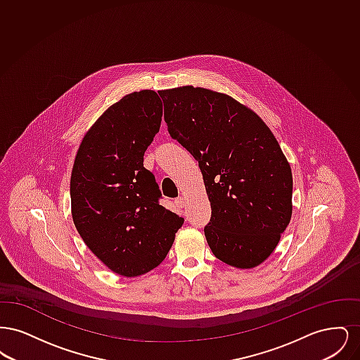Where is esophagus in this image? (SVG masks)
Wrapping results in <instances>:
<instances>
[{
    "label": "esophagus",
    "instance_id": "esophagus-1",
    "mask_svg": "<svg viewBox=\"0 0 360 360\" xmlns=\"http://www.w3.org/2000/svg\"><path fill=\"white\" fill-rule=\"evenodd\" d=\"M174 202H175L176 207H181V209L185 206V200H184L182 197H178V198H175V201H174Z\"/></svg>",
    "mask_w": 360,
    "mask_h": 360
}]
</instances>
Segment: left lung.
Masks as SVG:
<instances>
[{"label": "left lung", "mask_w": 360, "mask_h": 360, "mask_svg": "<svg viewBox=\"0 0 360 360\" xmlns=\"http://www.w3.org/2000/svg\"><path fill=\"white\" fill-rule=\"evenodd\" d=\"M159 96L170 136L202 172L212 207L204 232L213 255L238 269L259 266L291 219L290 165L273 132L226 94L182 86Z\"/></svg>", "instance_id": "left-lung-1"}]
</instances>
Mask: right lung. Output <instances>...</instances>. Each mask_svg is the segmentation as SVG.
<instances>
[{
	"label": "right lung",
	"mask_w": 360,
	"mask_h": 360,
	"mask_svg": "<svg viewBox=\"0 0 360 360\" xmlns=\"http://www.w3.org/2000/svg\"><path fill=\"white\" fill-rule=\"evenodd\" d=\"M162 121L154 90L122 97L84 137L70 181L71 213L90 251L113 273L137 276L159 266L184 219L159 204L143 156Z\"/></svg>",
	"instance_id": "obj_1"
}]
</instances>
